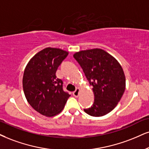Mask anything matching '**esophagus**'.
Segmentation results:
<instances>
[{"mask_svg":"<svg viewBox=\"0 0 149 149\" xmlns=\"http://www.w3.org/2000/svg\"><path fill=\"white\" fill-rule=\"evenodd\" d=\"M79 93H80V89L79 88H77L75 90V91L73 92V95L75 97H77L79 95Z\"/></svg>","mask_w":149,"mask_h":149,"instance_id":"34e87169","label":"esophagus"}]
</instances>
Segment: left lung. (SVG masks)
<instances>
[{
  "mask_svg": "<svg viewBox=\"0 0 149 149\" xmlns=\"http://www.w3.org/2000/svg\"><path fill=\"white\" fill-rule=\"evenodd\" d=\"M74 58L93 86L94 104L84 111L93 117L104 116L116 107L126 88V77L116 58L100 48L74 53Z\"/></svg>",
  "mask_w": 149,
  "mask_h": 149,
  "instance_id": "left-lung-1",
  "label": "left lung"
}]
</instances>
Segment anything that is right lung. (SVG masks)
I'll use <instances>...</instances> for the list:
<instances>
[{
  "label": "right lung",
  "mask_w": 149,
  "mask_h": 149,
  "mask_svg": "<svg viewBox=\"0 0 149 149\" xmlns=\"http://www.w3.org/2000/svg\"><path fill=\"white\" fill-rule=\"evenodd\" d=\"M68 52L46 47L34 55L25 67L23 77L25 96L30 105L41 115L53 117L61 112L70 97L63 91V81L56 72Z\"/></svg>",
  "instance_id": "add662e5"
}]
</instances>
